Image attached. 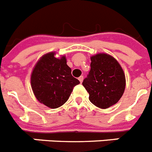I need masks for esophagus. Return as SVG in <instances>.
<instances>
[{
    "instance_id": "1",
    "label": "esophagus",
    "mask_w": 152,
    "mask_h": 152,
    "mask_svg": "<svg viewBox=\"0 0 152 152\" xmlns=\"http://www.w3.org/2000/svg\"><path fill=\"white\" fill-rule=\"evenodd\" d=\"M83 79H84V77H83V76H80V77H78V80H79V81H80V83H82Z\"/></svg>"
}]
</instances>
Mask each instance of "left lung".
Listing matches in <instances>:
<instances>
[{
	"mask_svg": "<svg viewBox=\"0 0 152 152\" xmlns=\"http://www.w3.org/2000/svg\"><path fill=\"white\" fill-rule=\"evenodd\" d=\"M91 59V70L82 84L89 93L90 101L107 109L123 96L126 88L124 72L118 61L107 54L96 55Z\"/></svg>",
	"mask_w": 152,
	"mask_h": 152,
	"instance_id": "1",
	"label": "left lung"
}]
</instances>
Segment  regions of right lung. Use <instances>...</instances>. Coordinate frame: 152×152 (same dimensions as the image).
Returning a JSON list of instances; mask_svg holds the SVG:
<instances>
[{"mask_svg":"<svg viewBox=\"0 0 152 152\" xmlns=\"http://www.w3.org/2000/svg\"><path fill=\"white\" fill-rule=\"evenodd\" d=\"M79 84L72 76L65 57L56 58L54 52L40 58L31 76L32 89L37 100L52 109L63 105Z\"/></svg>","mask_w":152,"mask_h":152,"instance_id":"1","label":"right lung"}]
</instances>
